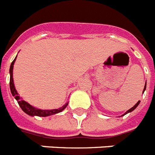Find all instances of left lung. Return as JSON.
<instances>
[{"label":"left lung","instance_id":"obj_1","mask_svg":"<svg viewBox=\"0 0 155 155\" xmlns=\"http://www.w3.org/2000/svg\"><path fill=\"white\" fill-rule=\"evenodd\" d=\"M146 86H147V82H146V84H145V87H144V89H143V94L144 91H145V90H146ZM140 101H139V102H138L137 103H136V105H135V106H133V107H132V108H131V109H130V110H128V111L126 112L125 114H124V115H122V116H124V115H125V114H128V113H130V112L133 111V110H135V109H136V107H137V106H138V105H139V104H140Z\"/></svg>","mask_w":155,"mask_h":155}]
</instances>
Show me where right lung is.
<instances>
[{"instance_id":"right-lung-1","label":"right lung","mask_w":155,"mask_h":155,"mask_svg":"<svg viewBox=\"0 0 155 155\" xmlns=\"http://www.w3.org/2000/svg\"><path fill=\"white\" fill-rule=\"evenodd\" d=\"M17 57V56H16ZM16 57L14 59V61L12 62L11 66H10V69H9V73H10V90H11V93L12 94L14 97H15L16 101H17L19 106H20V108L22 109L24 113H26L27 114L30 116H38V117H48V116H51L53 114H58V113H61V111H63L66 107H67L68 102L63 106L62 107L59 108V109H55V110H40V109H37V108L34 107L31 105H30L29 103H27V102H25L24 100H23L21 97L19 96V94L17 93L16 90L15 88V86H14V82H13V78H12V71H13V65L14 63H15V60H16Z\"/></svg>"}]
</instances>
